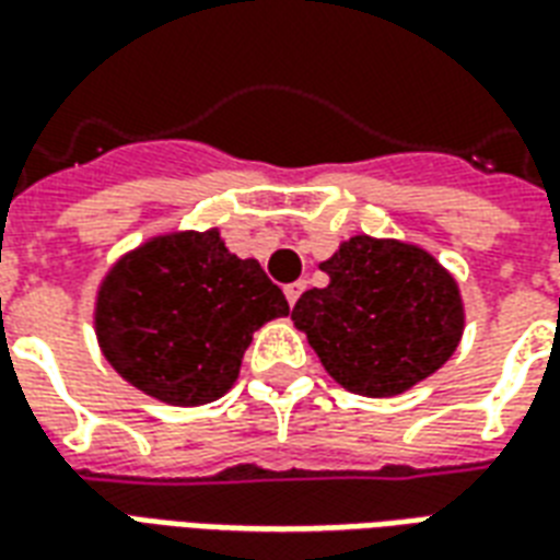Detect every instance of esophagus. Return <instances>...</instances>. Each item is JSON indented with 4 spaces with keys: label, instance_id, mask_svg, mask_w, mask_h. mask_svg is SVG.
I'll list each match as a JSON object with an SVG mask.
<instances>
[{
    "label": "esophagus",
    "instance_id": "obj_1",
    "mask_svg": "<svg viewBox=\"0 0 560 560\" xmlns=\"http://www.w3.org/2000/svg\"><path fill=\"white\" fill-rule=\"evenodd\" d=\"M301 292H304V283H301V280H298V283L285 285V301H289V306H295V301L301 298Z\"/></svg>",
    "mask_w": 560,
    "mask_h": 560
}]
</instances>
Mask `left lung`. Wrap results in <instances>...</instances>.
Here are the masks:
<instances>
[{
  "label": "left lung",
  "instance_id": "left-lung-1",
  "mask_svg": "<svg viewBox=\"0 0 560 560\" xmlns=\"http://www.w3.org/2000/svg\"><path fill=\"white\" fill-rule=\"evenodd\" d=\"M322 271L330 283L298 298L292 322L348 393L401 395L455 354L464 336L460 289L419 245L354 235Z\"/></svg>",
  "mask_w": 560,
  "mask_h": 560
}]
</instances>
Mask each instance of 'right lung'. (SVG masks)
<instances>
[{
	"instance_id": "add662e5",
	"label": "right lung",
	"mask_w": 560,
	"mask_h": 560,
	"mask_svg": "<svg viewBox=\"0 0 560 560\" xmlns=\"http://www.w3.org/2000/svg\"><path fill=\"white\" fill-rule=\"evenodd\" d=\"M280 315V285L256 259L230 254L212 226L153 235L120 256L96 292L94 330L126 384L197 407L235 384L254 334Z\"/></svg>"
}]
</instances>
